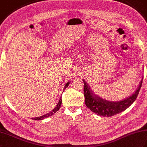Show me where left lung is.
Returning <instances> with one entry per match:
<instances>
[{"mask_svg": "<svg viewBox=\"0 0 147 147\" xmlns=\"http://www.w3.org/2000/svg\"><path fill=\"white\" fill-rule=\"evenodd\" d=\"M84 83V95H85V102L86 106L96 114L104 117H111L113 115L121 113L126 109L128 108L135 101L138 96L140 90L142 85V80L139 84L138 88L133 94L124 98L123 100L117 102H111L105 100L96 95L93 92L91 87L87 83L85 80H82Z\"/></svg>", "mask_w": 147, "mask_h": 147, "instance_id": "8db88e82", "label": "left lung"}]
</instances>
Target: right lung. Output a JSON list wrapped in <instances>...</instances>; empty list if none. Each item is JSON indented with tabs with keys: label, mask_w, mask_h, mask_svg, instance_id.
I'll return each mask as SVG.
<instances>
[{
	"label": "right lung",
	"mask_w": 147,
	"mask_h": 147,
	"mask_svg": "<svg viewBox=\"0 0 147 147\" xmlns=\"http://www.w3.org/2000/svg\"><path fill=\"white\" fill-rule=\"evenodd\" d=\"M69 83H70V82H69H69H68L66 84H65V85L64 87V91L65 90V89L67 87L69 86ZM61 104H62V98H61L60 100H59V102L57 103V105H56L54 109H53L51 112H48L47 114H45V115H42V116L37 117H35V118H32V119H34V120L39 121V120H43V119H45L46 117H50V116H52V115H54L56 112H57V111L59 110V109H60L61 106Z\"/></svg>",
	"instance_id": "obj_1"
}]
</instances>
